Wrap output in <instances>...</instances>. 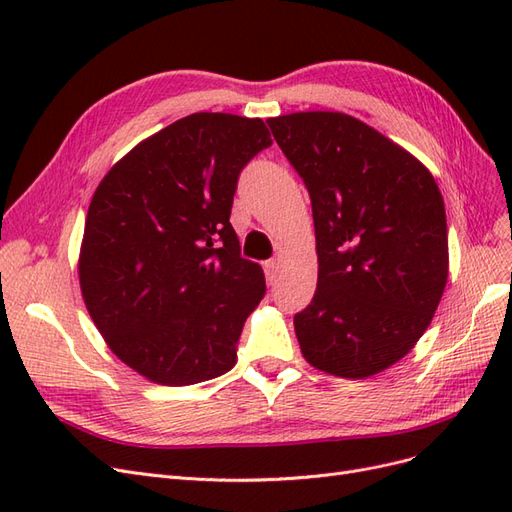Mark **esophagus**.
Segmentation results:
<instances>
[{
  "label": "esophagus",
  "instance_id": "esophagus-1",
  "mask_svg": "<svg viewBox=\"0 0 512 512\" xmlns=\"http://www.w3.org/2000/svg\"><path fill=\"white\" fill-rule=\"evenodd\" d=\"M265 275H267L269 284H275V280H277V262L275 260L265 262Z\"/></svg>",
  "mask_w": 512,
  "mask_h": 512
}]
</instances>
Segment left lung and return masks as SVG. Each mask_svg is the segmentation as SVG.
I'll list each match as a JSON object with an SVG mask.
<instances>
[{
	"label": "left lung",
	"mask_w": 512,
	"mask_h": 512,
	"mask_svg": "<svg viewBox=\"0 0 512 512\" xmlns=\"http://www.w3.org/2000/svg\"><path fill=\"white\" fill-rule=\"evenodd\" d=\"M312 198L318 286L294 316L320 371L363 380L416 346L448 277L438 183L412 153L346 113L267 119Z\"/></svg>",
	"instance_id": "1"
}]
</instances>
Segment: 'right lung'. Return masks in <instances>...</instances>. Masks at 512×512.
I'll return each instance as SVG.
<instances>
[{
    "label": "right lung",
    "instance_id": "right-lung-1",
    "mask_svg": "<svg viewBox=\"0 0 512 512\" xmlns=\"http://www.w3.org/2000/svg\"><path fill=\"white\" fill-rule=\"evenodd\" d=\"M271 143L262 119L194 113L138 143L91 198L83 299L108 348L147 380L188 386L235 367L267 286L228 218L243 166Z\"/></svg>",
    "mask_w": 512,
    "mask_h": 512
}]
</instances>
